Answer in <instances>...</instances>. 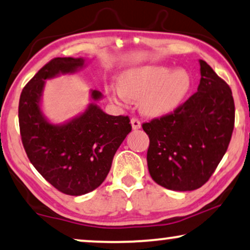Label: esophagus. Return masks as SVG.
<instances>
[{"label":"esophagus","instance_id":"1","mask_svg":"<svg viewBox=\"0 0 250 250\" xmlns=\"http://www.w3.org/2000/svg\"><path fill=\"white\" fill-rule=\"evenodd\" d=\"M130 122H131V126H132L133 130H138V129L142 128V124H140V121L138 120V119L132 118L131 121H130Z\"/></svg>","mask_w":250,"mask_h":250}]
</instances>
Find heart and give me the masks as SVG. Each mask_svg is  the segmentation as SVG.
<instances>
[{
	"mask_svg": "<svg viewBox=\"0 0 250 250\" xmlns=\"http://www.w3.org/2000/svg\"><path fill=\"white\" fill-rule=\"evenodd\" d=\"M191 88L192 77L188 70L144 65L125 71L120 83H112L108 93L114 101L124 104H128L130 98L140 100L144 113L161 117L173 113L182 106Z\"/></svg>",
	"mask_w": 250,
	"mask_h": 250,
	"instance_id": "1",
	"label": "heart"
}]
</instances>
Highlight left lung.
I'll use <instances>...</instances> for the list:
<instances>
[{
    "mask_svg": "<svg viewBox=\"0 0 250 250\" xmlns=\"http://www.w3.org/2000/svg\"><path fill=\"white\" fill-rule=\"evenodd\" d=\"M197 93L174 111L143 125L149 137L147 165L157 185L175 191L198 189L226 154L234 125L228 83L199 60Z\"/></svg>",
    "mask_w": 250,
    "mask_h": 250,
    "instance_id": "left-lung-1",
    "label": "left lung"
}]
</instances>
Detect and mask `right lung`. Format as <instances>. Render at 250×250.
<instances>
[{
  "label": "right lung",
  "mask_w": 250,
  "mask_h": 250,
  "mask_svg": "<svg viewBox=\"0 0 250 250\" xmlns=\"http://www.w3.org/2000/svg\"><path fill=\"white\" fill-rule=\"evenodd\" d=\"M87 61L55 58L24 86L19 101L20 135L27 156L45 180L63 194L80 196L100 187L114 154L131 131L128 117L106 114L97 105L103 94L90 89L86 110L63 124H53L42 110L46 80L73 75Z\"/></svg>",
  "instance_id": "1"
}]
</instances>
